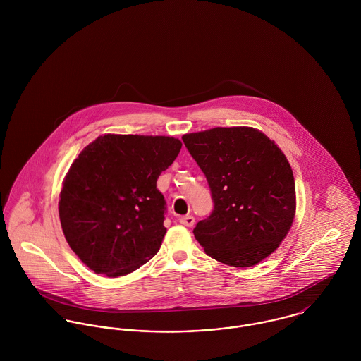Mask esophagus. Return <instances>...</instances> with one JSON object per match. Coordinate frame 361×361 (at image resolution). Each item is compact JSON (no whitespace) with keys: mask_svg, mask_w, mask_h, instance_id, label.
Returning a JSON list of instances; mask_svg holds the SVG:
<instances>
[{"mask_svg":"<svg viewBox=\"0 0 361 361\" xmlns=\"http://www.w3.org/2000/svg\"><path fill=\"white\" fill-rule=\"evenodd\" d=\"M179 222H180L182 225H185V226H193V225H195V216H192V215L182 216V218L179 219Z\"/></svg>","mask_w":361,"mask_h":361,"instance_id":"obj_1","label":"esophagus"}]
</instances>
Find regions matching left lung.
I'll use <instances>...</instances> for the list:
<instances>
[{
	"instance_id": "1",
	"label": "left lung",
	"mask_w": 361,
	"mask_h": 361,
	"mask_svg": "<svg viewBox=\"0 0 361 361\" xmlns=\"http://www.w3.org/2000/svg\"><path fill=\"white\" fill-rule=\"evenodd\" d=\"M182 140L206 175L214 209L195 238L207 256L253 267L274 253L296 211L295 178L285 154L255 128H214Z\"/></svg>"
}]
</instances>
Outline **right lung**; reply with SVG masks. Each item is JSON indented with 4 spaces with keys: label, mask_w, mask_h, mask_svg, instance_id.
I'll use <instances>...</instances> for the list:
<instances>
[{
    "label": "right lung",
    "mask_w": 361,
    "mask_h": 361,
    "mask_svg": "<svg viewBox=\"0 0 361 361\" xmlns=\"http://www.w3.org/2000/svg\"><path fill=\"white\" fill-rule=\"evenodd\" d=\"M180 149L169 136L104 135L73 161L59 219L71 249L96 274L122 276L157 255L166 232L157 179Z\"/></svg>",
    "instance_id": "1"
}]
</instances>
